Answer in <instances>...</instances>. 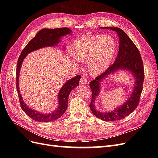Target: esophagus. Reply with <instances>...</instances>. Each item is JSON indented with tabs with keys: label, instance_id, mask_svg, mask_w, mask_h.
Here are the masks:
<instances>
[{
	"label": "esophagus",
	"instance_id": "esophagus-1",
	"mask_svg": "<svg viewBox=\"0 0 158 158\" xmlns=\"http://www.w3.org/2000/svg\"><path fill=\"white\" fill-rule=\"evenodd\" d=\"M80 83L81 84H82V85H85V84H87L88 83V80L86 77H85V76H84V77H82V78L80 79Z\"/></svg>",
	"mask_w": 158,
	"mask_h": 158
}]
</instances>
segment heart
<instances>
[{"label": "heart", "mask_w": 158, "mask_h": 158, "mask_svg": "<svg viewBox=\"0 0 158 158\" xmlns=\"http://www.w3.org/2000/svg\"><path fill=\"white\" fill-rule=\"evenodd\" d=\"M72 51L76 60L87 61L91 74L98 76L105 73L111 64L116 52V43L109 35H83L75 40Z\"/></svg>", "instance_id": "b5f03b06"}]
</instances>
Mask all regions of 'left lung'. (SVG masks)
Instances as JSON below:
<instances>
[{"instance_id":"1","label":"left lung","mask_w":158,"mask_h":158,"mask_svg":"<svg viewBox=\"0 0 158 158\" xmlns=\"http://www.w3.org/2000/svg\"><path fill=\"white\" fill-rule=\"evenodd\" d=\"M100 28L109 29L117 33L119 38V48L117 59L114 63L110 66L105 73L89 83V86L92 91V102L89 104V107L94 115L102 121H118L132 113L139 103L144 80V66L139 51L125 31L121 28L115 27H102ZM121 70L128 71L135 79V84L130 97L126 100L125 102L113 111L108 112L98 111L95 108L94 104L96 99L100 94L101 82L109 75Z\"/></svg>"}]
</instances>
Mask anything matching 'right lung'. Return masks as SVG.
<instances>
[{
	"instance_id": "add662e5",
	"label": "right lung",
	"mask_w": 158,
	"mask_h": 158,
	"mask_svg": "<svg viewBox=\"0 0 158 158\" xmlns=\"http://www.w3.org/2000/svg\"><path fill=\"white\" fill-rule=\"evenodd\" d=\"M71 33L72 30L68 27H60L56 28V29H48V28L42 29L28 43L19 56L16 68V88L20 104L23 111L27 114V115L34 121L42 123L50 122L56 120L63 115L68 107L69 94L72 90L79 85L81 76L80 75L76 76L75 77L66 81L62 86L59 90L58 98H57L59 103L58 107L55 109V111L49 113H43L28 107L23 102L22 97L20 89H19V77H20V69L23 61L30 52L44 48V47H56L60 42L62 37L71 34ZM63 49L65 50L64 46H63Z\"/></svg>"
}]
</instances>
